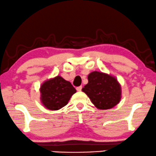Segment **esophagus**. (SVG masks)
Returning <instances> with one entry per match:
<instances>
[{
	"label": "esophagus",
	"instance_id": "obj_1",
	"mask_svg": "<svg viewBox=\"0 0 156 156\" xmlns=\"http://www.w3.org/2000/svg\"><path fill=\"white\" fill-rule=\"evenodd\" d=\"M82 86H80V87H76V90L79 91V92H80V91H81V90H82Z\"/></svg>",
	"mask_w": 156,
	"mask_h": 156
}]
</instances>
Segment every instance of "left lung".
<instances>
[{"mask_svg": "<svg viewBox=\"0 0 156 156\" xmlns=\"http://www.w3.org/2000/svg\"><path fill=\"white\" fill-rule=\"evenodd\" d=\"M88 83L82 90L98 109H109L119 104L121 85L116 77L101 71H93L87 76Z\"/></svg>", "mask_w": 156, "mask_h": 156, "instance_id": "1", "label": "left lung"}]
</instances>
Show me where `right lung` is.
<instances>
[{
    "label": "right lung",
    "instance_id": "right-lung-1",
    "mask_svg": "<svg viewBox=\"0 0 156 156\" xmlns=\"http://www.w3.org/2000/svg\"><path fill=\"white\" fill-rule=\"evenodd\" d=\"M41 104L49 110H58L68 104L76 92L71 82L60 76L46 80L40 87Z\"/></svg>",
    "mask_w": 156,
    "mask_h": 156
}]
</instances>
